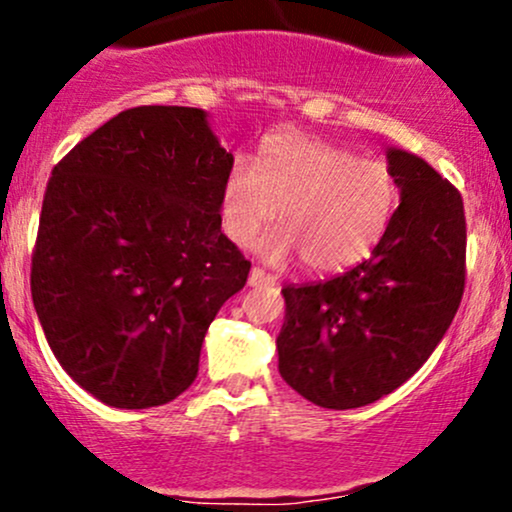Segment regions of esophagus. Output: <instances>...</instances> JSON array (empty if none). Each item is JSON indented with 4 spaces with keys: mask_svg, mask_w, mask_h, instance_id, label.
Returning a JSON list of instances; mask_svg holds the SVG:
<instances>
[{
    "mask_svg": "<svg viewBox=\"0 0 512 512\" xmlns=\"http://www.w3.org/2000/svg\"><path fill=\"white\" fill-rule=\"evenodd\" d=\"M248 284L250 286H274L276 284V276L267 274L260 267H252L250 269V276H248Z\"/></svg>",
    "mask_w": 512,
    "mask_h": 512,
    "instance_id": "1",
    "label": "esophagus"
}]
</instances>
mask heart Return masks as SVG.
I'll use <instances>...</instances> for the list:
<instances>
[{"mask_svg": "<svg viewBox=\"0 0 512 512\" xmlns=\"http://www.w3.org/2000/svg\"><path fill=\"white\" fill-rule=\"evenodd\" d=\"M397 180L378 158L303 134L264 144L260 163L238 158L221 190V228L250 245L281 209L284 226L255 245L267 262L303 264L317 274L356 267L373 255L397 209Z\"/></svg>", "mask_w": 512, "mask_h": 512, "instance_id": "heart-1", "label": "heart"}]
</instances>
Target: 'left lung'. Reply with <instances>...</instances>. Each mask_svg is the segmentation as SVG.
I'll use <instances>...</instances> for the list:
<instances>
[{"instance_id":"obj_1","label":"left lung","mask_w":512,"mask_h":512,"mask_svg":"<svg viewBox=\"0 0 512 512\" xmlns=\"http://www.w3.org/2000/svg\"><path fill=\"white\" fill-rule=\"evenodd\" d=\"M399 207L368 260L284 286L279 373L325 409L366 407L407 383L448 332L464 291L462 197L424 158L387 149Z\"/></svg>"}]
</instances>
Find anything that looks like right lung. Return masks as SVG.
Wrapping results in <instances>:
<instances>
[{"mask_svg":"<svg viewBox=\"0 0 512 512\" xmlns=\"http://www.w3.org/2000/svg\"><path fill=\"white\" fill-rule=\"evenodd\" d=\"M231 168L204 110L142 105L52 170L33 305L60 366L108 407L182 395L211 320L248 281L250 262L221 233Z\"/></svg>","mask_w":512,"mask_h":512,"instance_id":"right-lung-1","label":"right lung"}]
</instances>
